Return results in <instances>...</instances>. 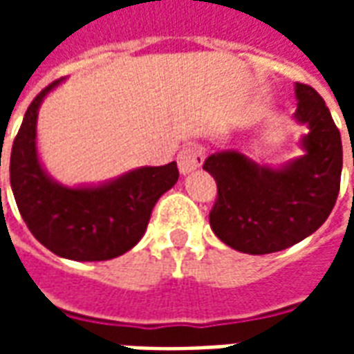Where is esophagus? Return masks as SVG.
I'll return each instance as SVG.
<instances>
[{"instance_id": "1", "label": "esophagus", "mask_w": 354, "mask_h": 354, "mask_svg": "<svg viewBox=\"0 0 354 354\" xmlns=\"http://www.w3.org/2000/svg\"><path fill=\"white\" fill-rule=\"evenodd\" d=\"M205 151L199 146H187L178 153V169L182 174H189L193 170H197L203 165Z\"/></svg>"}]
</instances>
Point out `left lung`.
Instances as JSON below:
<instances>
[{"instance_id": "obj_1", "label": "left lung", "mask_w": 354, "mask_h": 354, "mask_svg": "<svg viewBox=\"0 0 354 354\" xmlns=\"http://www.w3.org/2000/svg\"><path fill=\"white\" fill-rule=\"evenodd\" d=\"M296 98L294 119L307 127L305 155L271 169L239 151H218L203 165L218 185L210 227L239 252L271 254L296 245L326 222L337 199L339 131L315 88L296 83Z\"/></svg>"}]
</instances>
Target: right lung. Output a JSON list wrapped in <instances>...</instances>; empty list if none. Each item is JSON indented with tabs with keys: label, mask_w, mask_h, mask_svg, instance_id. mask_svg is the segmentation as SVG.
Here are the masks:
<instances>
[{
	"label": "right lung",
	"mask_w": 354,
	"mask_h": 354,
	"mask_svg": "<svg viewBox=\"0 0 354 354\" xmlns=\"http://www.w3.org/2000/svg\"><path fill=\"white\" fill-rule=\"evenodd\" d=\"M60 83L43 88L26 109L11 149L12 195L28 230L50 252L75 261L111 260L144 237L155 203L178 182V167H142L100 185L55 182L39 161L35 127L43 98Z\"/></svg>",
	"instance_id": "right-lung-1"
}]
</instances>
